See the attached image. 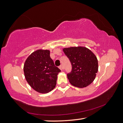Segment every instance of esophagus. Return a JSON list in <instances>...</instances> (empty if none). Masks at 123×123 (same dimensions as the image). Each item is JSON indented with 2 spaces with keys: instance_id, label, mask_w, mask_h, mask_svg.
Segmentation results:
<instances>
[{
  "instance_id": "34e87169",
  "label": "esophagus",
  "mask_w": 123,
  "mask_h": 123,
  "mask_svg": "<svg viewBox=\"0 0 123 123\" xmlns=\"http://www.w3.org/2000/svg\"><path fill=\"white\" fill-rule=\"evenodd\" d=\"M59 68H60V70H61L62 71H63V70H64V68H63V65H60L59 66Z\"/></svg>"
}]
</instances>
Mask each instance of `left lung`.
<instances>
[{"label": "left lung", "instance_id": "obj_1", "mask_svg": "<svg viewBox=\"0 0 123 123\" xmlns=\"http://www.w3.org/2000/svg\"><path fill=\"white\" fill-rule=\"evenodd\" d=\"M72 65L68 78L73 86L83 88L93 82L98 70L97 58L85 47H70L63 49Z\"/></svg>", "mask_w": 123, "mask_h": 123}]
</instances>
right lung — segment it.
Masks as SVG:
<instances>
[{
	"label": "right lung",
	"instance_id": "right-lung-1",
	"mask_svg": "<svg viewBox=\"0 0 123 123\" xmlns=\"http://www.w3.org/2000/svg\"><path fill=\"white\" fill-rule=\"evenodd\" d=\"M49 50L38 49L30 55L24 66L25 77L32 89L41 93L52 90L61 71L55 65Z\"/></svg>",
	"mask_w": 123,
	"mask_h": 123
}]
</instances>
